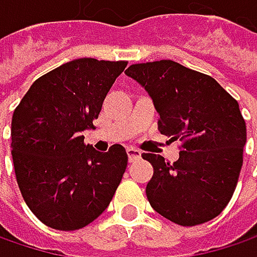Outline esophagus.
I'll return each instance as SVG.
<instances>
[{
  "instance_id": "obj_1",
  "label": "esophagus",
  "mask_w": 257,
  "mask_h": 257,
  "mask_svg": "<svg viewBox=\"0 0 257 257\" xmlns=\"http://www.w3.org/2000/svg\"><path fill=\"white\" fill-rule=\"evenodd\" d=\"M126 153H128L129 162L138 161V159L141 158V153H140L138 150H135V149H128V150H126Z\"/></svg>"
}]
</instances>
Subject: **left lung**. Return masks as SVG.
<instances>
[{
  "instance_id": "left-lung-1",
  "label": "left lung",
  "mask_w": 257,
  "mask_h": 257,
  "mask_svg": "<svg viewBox=\"0 0 257 257\" xmlns=\"http://www.w3.org/2000/svg\"><path fill=\"white\" fill-rule=\"evenodd\" d=\"M159 114V131L181 141L180 158L143 153L153 165L146 195L156 213L195 226L219 216L231 201L242 167L245 122L238 102L210 76L174 61L131 65L125 71Z\"/></svg>"
}]
</instances>
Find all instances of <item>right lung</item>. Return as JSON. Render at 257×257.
Masks as SVG:
<instances>
[{"instance_id":"obj_1","label":"right lung","mask_w":257,"mask_h":257,"mask_svg":"<svg viewBox=\"0 0 257 257\" xmlns=\"http://www.w3.org/2000/svg\"><path fill=\"white\" fill-rule=\"evenodd\" d=\"M126 62L81 58L35 80L12 119L16 180L29 210L59 231L87 226L108 207L128 165L123 146L84 144Z\"/></svg>"}]
</instances>
